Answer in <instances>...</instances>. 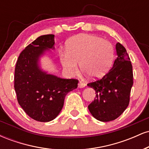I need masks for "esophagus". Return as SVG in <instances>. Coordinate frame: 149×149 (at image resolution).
<instances>
[{"instance_id":"obj_1","label":"esophagus","mask_w":149,"mask_h":149,"mask_svg":"<svg viewBox=\"0 0 149 149\" xmlns=\"http://www.w3.org/2000/svg\"><path fill=\"white\" fill-rule=\"evenodd\" d=\"M85 83H83V82H79V83H78V88H83L85 87Z\"/></svg>"}]
</instances>
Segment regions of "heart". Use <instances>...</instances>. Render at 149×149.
Segmentation results:
<instances>
[{"mask_svg": "<svg viewBox=\"0 0 149 149\" xmlns=\"http://www.w3.org/2000/svg\"><path fill=\"white\" fill-rule=\"evenodd\" d=\"M66 51H60L59 59L65 71L70 75L80 69L92 78L103 76L110 68L113 48L108 40L91 34H79L69 39Z\"/></svg>", "mask_w": 149, "mask_h": 149, "instance_id": "heart-1", "label": "heart"}]
</instances>
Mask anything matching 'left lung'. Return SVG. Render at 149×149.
I'll use <instances>...</instances> for the list:
<instances>
[{
	"label": "left lung",
	"mask_w": 149,
	"mask_h": 149,
	"mask_svg": "<svg viewBox=\"0 0 149 149\" xmlns=\"http://www.w3.org/2000/svg\"><path fill=\"white\" fill-rule=\"evenodd\" d=\"M116 49L117 57L113 67L102 79L88 84L96 92L88 109L102 122L113 120L124 112L129 105L133 85L132 66L127 51L120 42L116 43Z\"/></svg>",
	"instance_id": "obj_1"
}]
</instances>
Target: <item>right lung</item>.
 Instances as JSON below:
<instances>
[{
  "label": "right lung",
  "mask_w": 149,
  "mask_h": 149,
  "mask_svg": "<svg viewBox=\"0 0 149 149\" xmlns=\"http://www.w3.org/2000/svg\"><path fill=\"white\" fill-rule=\"evenodd\" d=\"M54 35L40 36L20 53L15 70L18 103L35 120L49 122L62 109L64 98L78 87V80L49 74L40 66L46 52L54 49Z\"/></svg>",
  "instance_id": "obj_1"
}]
</instances>
